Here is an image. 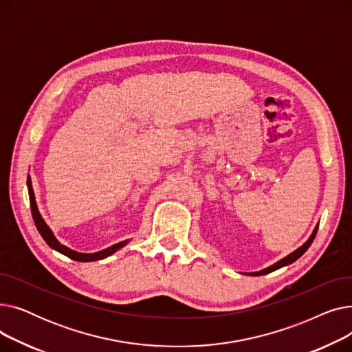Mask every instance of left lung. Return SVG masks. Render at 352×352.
Segmentation results:
<instances>
[{"label": "left lung", "mask_w": 352, "mask_h": 352, "mask_svg": "<svg viewBox=\"0 0 352 352\" xmlns=\"http://www.w3.org/2000/svg\"><path fill=\"white\" fill-rule=\"evenodd\" d=\"M317 230H318V226L314 228V231H312V234H311V236L308 238V241L305 243V244H302L300 248H297L295 250L294 252H291L289 255H287L285 258H283V260H280L278 263H275L274 265H271V267H268V268H265V270H263V271H256V272H250V275H252V276H256V275H265V274H270V272H272V271H275V270H278V268H283V267H285V265H289V264H292L294 261H297L298 258L309 248V245L312 244V241H314V238H316V234H317Z\"/></svg>", "instance_id": "1"}]
</instances>
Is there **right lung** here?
<instances>
[{"label":"right lung","instance_id":"right-lung-1","mask_svg":"<svg viewBox=\"0 0 352 352\" xmlns=\"http://www.w3.org/2000/svg\"><path fill=\"white\" fill-rule=\"evenodd\" d=\"M27 186H28V195H30V206H31V212H32V218H34V223H35V227L36 230H38V232L41 234V236L44 238V241L55 251H58L64 255H67L68 258H71V260L74 261H80V263H91V261H98V260H102V258H107L111 254H114L116 251H118L120 248H122L124 245H126V243L129 241V239H125V241H121L118 244H114L111 245L102 251H98V252H92V254H84V252H77L74 251L65 245H63L57 238H55V235L52 234L51 228L45 224L44 218L41 217L40 211H38V207H36V202H35V195H34V190H32V184H31V177L28 175L27 178Z\"/></svg>","mask_w":352,"mask_h":352}]
</instances>
